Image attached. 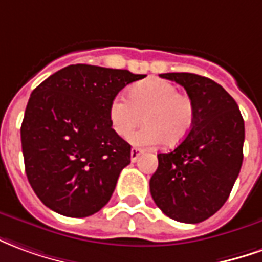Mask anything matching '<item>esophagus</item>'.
I'll return each mask as SVG.
<instances>
[{"instance_id":"1","label":"esophagus","mask_w":262,"mask_h":262,"mask_svg":"<svg viewBox=\"0 0 262 262\" xmlns=\"http://www.w3.org/2000/svg\"><path fill=\"white\" fill-rule=\"evenodd\" d=\"M141 154H142V149H140V148H133L131 149V161L135 162L141 157Z\"/></svg>"}]
</instances>
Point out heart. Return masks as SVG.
Returning <instances> with one entry per match:
<instances>
[{
	"label": "heart",
	"instance_id": "1",
	"mask_svg": "<svg viewBox=\"0 0 262 262\" xmlns=\"http://www.w3.org/2000/svg\"><path fill=\"white\" fill-rule=\"evenodd\" d=\"M142 117L145 125L131 135L137 146H155L166 141L178 145L190 134L194 125V103L187 94L165 79L140 81L128 92V98L117 96L108 105V118L117 134L127 138Z\"/></svg>",
	"mask_w": 262,
	"mask_h": 262
}]
</instances>
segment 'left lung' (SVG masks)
<instances>
[{
    "mask_svg": "<svg viewBox=\"0 0 262 262\" xmlns=\"http://www.w3.org/2000/svg\"><path fill=\"white\" fill-rule=\"evenodd\" d=\"M193 100L194 125L168 154H158L149 181L155 205L182 223H200L229 199L240 173L244 120L234 98L211 79L193 73H164Z\"/></svg>",
    "mask_w": 262,
    "mask_h": 262,
    "instance_id": "left-lung-1",
    "label": "left lung"
}]
</instances>
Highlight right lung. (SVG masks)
<instances>
[{"label":"right lung","instance_id":"1","mask_svg":"<svg viewBox=\"0 0 262 262\" xmlns=\"http://www.w3.org/2000/svg\"><path fill=\"white\" fill-rule=\"evenodd\" d=\"M145 75L70 64L31 94L21 125L28 181L59 214L87 217L104 207L131 162V145L111 127V100Z\"/></svg>","mask_w":262,"mask_h":262}]
</instances>
